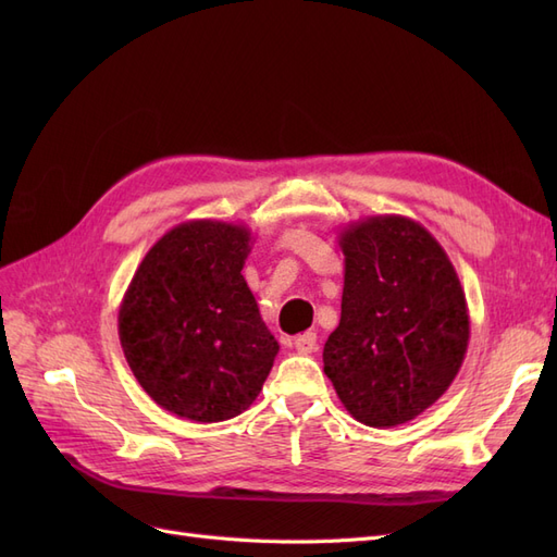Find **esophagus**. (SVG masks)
Segmentation results:
<instances>
[{"instance_id": "34e87169", "label": "esophagus", "mask_w": 557, "mask_h": 557, "mask_svg": "<svg viewBox=\"0 0 557 557\" xmlns=\"http://www.w3.org/2000/svg\"><path fill=\"white\" fill-rule=\"evenodd\" d=\"M295 348H297V352H305V356H309V352H315V348H318V336H315V332L297 334V336H295Z\"/></svg>"}]
</instances>
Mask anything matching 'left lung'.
Here are the masks:
<instances>
[{
  "label": "left lung",
  "mask_w": 557,
  "mask_h": 557,
  "mask_svg": "<svg viewBox=\"0 0 557 557\" xmlns=\"http://www.w3.org/2000/svg\"><path fill=\"white\" fill-rule=\"evenodd\" d=\"M342 320L323 348L346 411L369 428H397L430 409L458 376L469 311L458 274L411 218L369 215L339 234Z\"/></svg>",
  "instance_id": "left-lung-1"
}]
</instances>
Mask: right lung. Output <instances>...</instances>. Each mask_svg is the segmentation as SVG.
<instances>
[{
	"instance_id": "1",
	"label": "right lung",
	"mask_w": 557,
	"mask_h": 557,
	"mask_svg": "<svg viewBox=\"0 0 557 557\" xmlns=\"http://www.w3.org/2000/svg\"><path fill=\"white\" fill-rule=\"evenodd\" d=\"M250 230L223 221L172 227L146 252L117 311L132 374L164 411L221 423L246 411L278 342L242 276Z\"/></svg>"
}]
</instances>
